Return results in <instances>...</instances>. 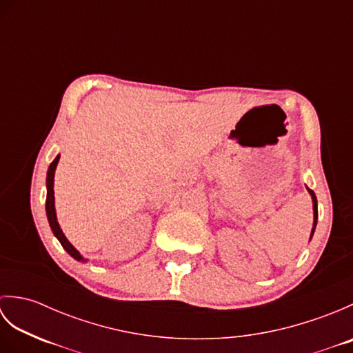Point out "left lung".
<instances>
[{
  "mask_svg": "<svg viewBox=\"0 0 353 353\" xmlns=\"http://www.w3.org/2000/svg\"><path fill=\"white\" fill-rule=\"evenodd\" d=\"M306 190H308V192H310V196H311V199H312V211H314V223H312V230H311V236H310V238H312V235H314V230H316V226H317V219H319V211H317V197H316V194H314V191L308 188V186H306Z\"/></svg>",
  "mask_w": 353,
  "mask_h": 353,
  "instance_id": "obj_1",
  "label": "left lung"
}]
</instances>
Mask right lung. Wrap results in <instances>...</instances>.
Returning a JSON list of instances; mask_svg holds the SVG:
<instances>
[{"label":"right lung","mask_w":353,"mask_h":353,"mask_svg":"<svg viewBox=\"0 0 353 353\" xmlns=\"http://www.w3.org/2000/svg\"><path fill=\"white\" fill-rule=\"evenodd\" d=\"M59 157H61V154L56 156V159L50 163L48 171H47V201H45V211H47V219H48L52 234H54V236L59 239V241H61L63 249L68 252L74 259L85 262V258L81 256L76 247H74L68 241V239H66L61 226H59V223H57V215H56V208H54V190L52 188H54V172H56V167L59 163Z\"/></svg>","instance_id":"1"}]
</instances>
